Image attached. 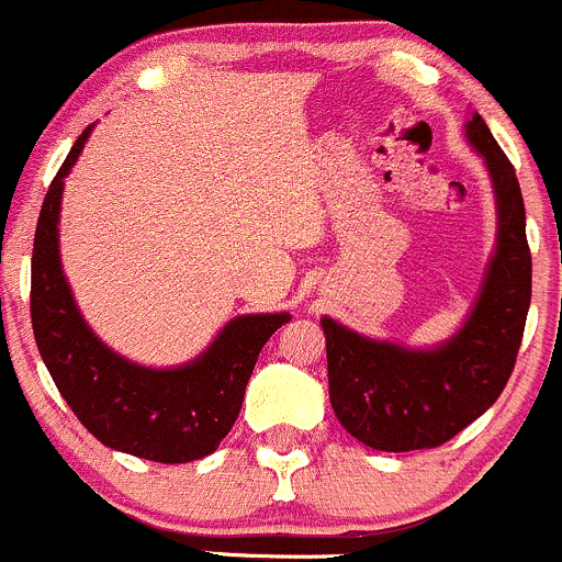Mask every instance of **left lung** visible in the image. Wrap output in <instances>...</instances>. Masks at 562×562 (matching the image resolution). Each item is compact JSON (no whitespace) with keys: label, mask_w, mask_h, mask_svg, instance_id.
<instances>
[{"label":"left lung","mask_w":562,"mask_h":562,"mask_svg":"<svg viewBox=\"0 0 562 562\" xmlns=\"http://www.w3.org/2000/svg\"><path fill=\"white\" fill-rule=\"evenodd\" d=\"M464 138L492 180L497 235L459 330L435 347H407L322 316L333 413L374 451H420L457 437L497 402L519 352L532 283L519 180L475 111Z\"/></svg>","instance_id":"obj_1"}]
</instances>
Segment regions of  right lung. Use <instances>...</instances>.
<instances>
[{
  "label": "right lung",
  "mask_w": 562,
  "mask_h": 562,
  "mask_svg": "<svg viewBox=\"0 0 562 562\" xmlns=\"http://www.w3.org/2000/svg\"><path fill=\"white\" fill-rule=\"evenodd\" d=\"M92 127L76 138L37 218L32 251V330L37 349L68 407L105 448L164 464L204 459L235 426L259 352L292 314L235 316L207 349L169 369L133 363L94 336L59 257L65 177L79 160Z\"/></svg>",
  "instance_id": "add662e5"
}]
</instances>
